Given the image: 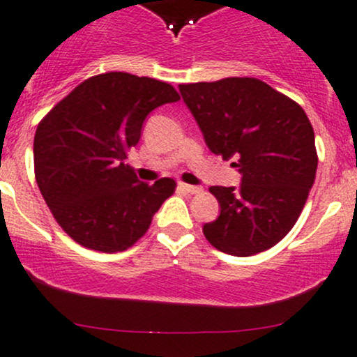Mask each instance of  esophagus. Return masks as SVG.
I'll return each instance as SVG.
<instances>
[{"instance_id": "34e87169", "label": "esophagus", "mask_w": 357, "mask_h": 357, "mask_svg": "<svg viewBox=\"0 0 357 357\" xmlns=\"http://www.w3.org/2000/svg\"><path fill=\"white\" fill-rule=\"evenodd\" d=\"M179 190H183V191H186V193H191V195H197V193H200L202 191V188L200 186H193V185H186V183H179Z\"/></svg>"}]
</instances>
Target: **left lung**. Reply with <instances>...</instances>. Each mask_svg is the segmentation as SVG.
<instances>
[{
    "instance_id": "1",
    "label": "left lung",
    "mask_w": 357,
    "mask_h": 357,
    "mask_svg": "<svg viewBox=\"0 0 357 357\" xmlns=\"http://www.w3.org/2000/svg\"><path fill=\"white\" fill-rule=\"evenodd\" d=\"M205 144L234 159L241 185L210 186L220 215L204 226L213 248L251 257L275 246L294 227L317 174L314 131L298 102L265 82L231 77L179 85Z\"/></svg>"
}]
</instances>
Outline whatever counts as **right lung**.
<instances>
[{
	"label": "right lung",
	"mask_w": 357,
	"mask_h": 357,
	"mask_svg": "<svg viewBox=\"0 0 357 357\" xmlns=\"http://www.w3.org/2000/svg\"><path fill=\"white\" fill-rule=\"evenodd\" d=\"M176 100L179 93L166 82L109 71L82 82L40 119L33 137L37 186L78 245L128 250L174 193V179L142 183L125 160L149 112Z\"/></svg>",
	"instance_id": "obj_1"
}]
</instances>
